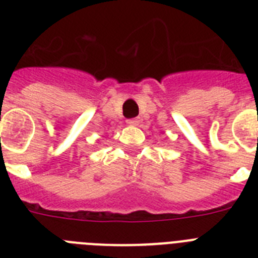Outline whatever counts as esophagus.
<instances>
[{"label": "esophagus", "mask_w": 258, "mask_h": 258, "mask_svg": "<svg viewBox=\"0 0 258 258\" xmlns=\"http://www.w3.org/2000/svg\"><path fill=\"white\" fill-rule=\"evenodd\" d=\"M126 122L129 125H138L140 120H138V118H129V120H126Z\"/></svg>", "instance_id": "esophagus-1"}]
</instances>
